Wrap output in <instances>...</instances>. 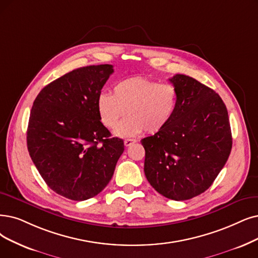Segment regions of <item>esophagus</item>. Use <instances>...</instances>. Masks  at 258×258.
<instances>
[{
    "label": "esophagus",
    "mask_w": 258,
    "mask_h": 258,
    "mask_svg": "<svg viewBox=\"0 0 258 258\" xmlns=\"http://www.w3.org/2000/svg\"><path fill=\"white\" fill-rule=\"evenodd\" d=\"M137 142V140H135V139H126L125 140V142H123V144H125V146H130V145H132V144H135Z\"/></svg>",
    "instance_id": "esophagus-1"
}]
</instances>
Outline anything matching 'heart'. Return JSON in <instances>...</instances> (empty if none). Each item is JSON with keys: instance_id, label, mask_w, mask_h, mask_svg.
Listing matches in <instances>:
<instances>
[{"instance_id": "heart-1", "label": "heart", "mask_w": 258, "mask_h": 258, "mask_svg": "<svg viewBox=\"0 0 258 258\" xmlns=\"http://www.w3.org/2000/svg\"><path fill=\"white\" fill-rule=\"evenodd\" d=\"M179 92L170 84L146 77L125 78L113 88V95L101 93L97 97L98 115L104 125L114 130V136L129 138L147 130L158 133L166 128L178 109Z\"/></svg>"}]
</instances>
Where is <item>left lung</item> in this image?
Returning a JSON list of instances; mask_svg holds the SVG:
<instances>
[{"mask_svg":"<svg viewBox=\"0 0 258 258\" xmlns=\"http://www.w3.org/2000/svg\"><path fill=\"white\" fill-rule=\"evenodd\" d=\"M179 92L178 109L166 128L143 139L144 171L164 197L183 201L207 190L232 149L228 110L221 97L192 77L169 79Z\"/></svg>","mask_w":258,"mask_h":258,"instance_id":"8db88e82","label":"left lung"}]
</instances>
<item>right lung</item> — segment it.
I'll return each mask as SVG.
<instances>
[{
  "instance_id": "right-lung-1",
  "label": "right lung",
  "mask_w": 258,
  "mask_h": 258,
  "mask_svg": "<svg viewBox=\"0 0 258 258\" xmlns=\"http://www.w3.org/2000/svg\"><path fill=\"white\" fill-rule=\"evenodd\" d=\"M111 64L73 70L36 97L27 127V149L47 186L74 201L98 195L110 182L123 142L110 138L97 111V97Z\"/></svg>"
}]
</instances>
